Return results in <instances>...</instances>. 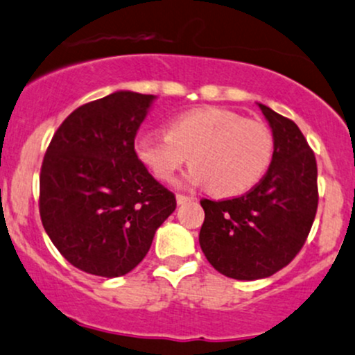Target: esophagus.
I'll use <instances>...</instances> for the list:
<instances>
[{"instance_id": "34e87169", "label": "esophagus", "mask_w": 355, "mask_h": 355, "mask_svg": "<svg viewBox=\"0 0 355 355\" xmlns=\"http://www.w3.org/2000/svg\"><path fill=\"white\" fill-rule=\"evenodd\" d=\"M176 201H178V205H186V203H189V201H193V198L184 196V194H178Z\"/></svg>"}]
</instances>
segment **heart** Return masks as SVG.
<instances>
[{"label":"heart","instance_id":"obj_1","mask_svg":"<svg viewBox=\"0 0 355 355\" xmlns=\"http://www.w3.org/2000/svg\"><path fill=\"white\" fill-rule=\"evenodd\" d=\"M274 142L262 121L215 106L189 110L167 123L166 133L142 132L135 155L159 181H171L189 161L186 181L208 186L220 198H234L255 188L272 159Z\"/></svg>","mask_w":355,"mask_h":355}]
</instances>
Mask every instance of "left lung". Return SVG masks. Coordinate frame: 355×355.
<instances>
[{"instance_id": "8db88e82", "label": "left lung", "mask_w": 355, "mask_h": 355, "mask_svg": "<svg viewBox=\"0 0 355 355\" xmlns=\"http://www.w3.org/2000/svg\"><path fill=\"white\" fill-rule=\"evenodd\" d=\"M257 106L272 132L268 173L243 196L201 201V250L220 274L239 281L269 277L288 266L310 234L318 205L315 154L298 125Z\"/></svg>"}]
</instances>
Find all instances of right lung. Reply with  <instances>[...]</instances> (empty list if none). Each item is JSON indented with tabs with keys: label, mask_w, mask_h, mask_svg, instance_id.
Segmentation results:
<instances>
[{
	"label": "right lung",
	"mask_w": 355,
	"mask_h": 355,
	"mask_svg": "<svg viewBox=\"0 0 355 355\" xmlns=\"http://www.w3.org/2000/svg\"><path fill=\"white\" fill-rule=\"evenodd\" d=\"M154 94L115 91L57 128L40 171V218L74 268L118 277L140 264L176 198L135 155Z\"/></svg>",
	"instance_id": "add662e5"
}]
</instances>
